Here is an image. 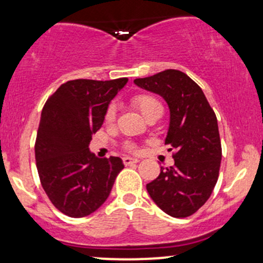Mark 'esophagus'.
<instances>
[{"mask_svg":"<svg viewBox=\"0 0 263 263\" xmlns=\"http://www.w3.org/2000/svg\"><path fill=\"white\" fill-rule=\"evenodd\" d=\"M122 162L125 165H129V164H135V163L138 162L137 158H131V157H123Z\"/></svg>","mask_w":263,"mask_h":263,"instance_id":"esophagus-1","label":"esophagus"}]
</instances>
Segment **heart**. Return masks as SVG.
Masks as SVG:
<instances>
[{
    "mask_svg": "<svg viewBox=\"0 0 263 263\" xmlns=\"http://www.w3.org/2000/svg\"><path fill=\"white\" fill-rule=\"evenodd\" d=\"M132 104L135 105L138 110L141 111L142 115L147 120L153 119V117H161L163 115V105L159 101L158 98L151 93H140L132 98ZM117 108L115 104H110L105 111L104 120L106 123H112L116 121ZM123 148L128 152H137V144L134 142H126L123 144Z\"/></svg>",
    "mask_w": 263,
    "mask_h": 263,
    "instance_id": "b5f03b06",
    "label": "heart"
}]
</instances>
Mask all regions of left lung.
Returning <instances> with one entry per match:
<instances>
[{"label": "left lung", "instance_id": "8db88e82", "mask_svg": "<svg viewBox=\"0 0 263 263\" xmlns=\"http://www.w3.org/2000/svg\"><path fill=\"white\" fill-rule=\"evenodd\" d=\"M135 84L159 93L171 110L165 144L173 151L174 165L147 184V192L173 218L193 215L206 203L219 178L221 141L218 120L201 87L185 73L167 69Z\"/></svg>", "mask_w": 263, "mask_h": 263}]
</instances>
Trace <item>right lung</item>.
Masks as SVG:
<instances>
[{"label":"right lung","mask_w":263,"mask_h":263,"mask_svg":"<svg viewBox=\"0 0 263 263\" xmlns=\"http://www.w3.org/2000/svg\"><path fill=\"white\" fill-rule=\"evenodd\" d=\"M127 80H69L45 101L34 144L35 164L47 197L70 218L98 210L123 170L119 157L96 158L89 143Z\"/></svg>","instance_id":"right-lung-1"}]
</instances>
